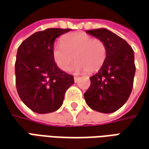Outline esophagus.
I'll use <instances>...</instances> for the list:
<instances>
[{"label":"esophagus","mask_w":149,"mask_h":149,"mask_svg":"<svg viewBox=\"0 0 149 149\" xmlns=\"http://www.w3.org/2000/svg\"><path fill=\"white\" fill-rule=\"evenodd\" d=\"M74 82H75V83H77V82H78V80H79V77H74Z\"/></svg>","instance_id":"esophagus-1"}]
</instances>
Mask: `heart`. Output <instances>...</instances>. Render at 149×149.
I'll use <instances>...</instances> for the list:
<instances>
[{
    "instance_id": "heart-1",
    "label": "heart",
    "mask_w": 149,
    "mask_h": 149,
    "mask_svg": "<svg viewBox=\"0 0 149 149\" xmlns=\"http://www.w3.org/2000/svg\"><path fill=\"white\" fill-rule=\"evenodd\" d=\"M106 46L101 40L93 38L82 32L66 36L57 45L53 51V60L63 71L68 70L74 61L72 70L74 72L86 71L94 73L104 64L106 58Z\"/></svg>"
}]
</instances>
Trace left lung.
I'll return each instance as SVG.
<instances>
[{"label": "left lung", "instance_id": "1", "mask_svg": "<svg viewBox=\"0 0 149 149\" xmlns=\"http://www.w3.org/2000/svg\"><path fill=\"white\" fill-rule=\"evenodd\" d=\"M104 42L106 58L99 71L90 78L91 85L84 94L89 107L110 113L119 109L128 100L135 73L134 51L123 38L105 28L86 31Z\"/></svg>", "mask_w": 149, "mask_h": 149}]
</instances>
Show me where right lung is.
Here are the masks:
<instances>
[{
  "label": "right lung",
  "mask_w": 149,
  "mask_h": 149,
  "mask_svg": "<svg viewBox=\"0 0 149 149\" xmlns=\"http://www.w3.org/2000/svg\"><path fill=\"white\" fill-rule=\"evenodd\" d=\"M71 29L49 28L26 39L15 61L16 88L22 101L37 113L57 110L74 77L58 68L53 60L54 41Z\"/></svg>",
  "instance_id": "right-lung-1"
}]
</instances>
